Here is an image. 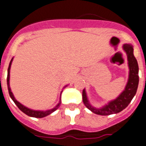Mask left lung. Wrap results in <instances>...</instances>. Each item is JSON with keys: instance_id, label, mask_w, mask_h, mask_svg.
I'll return each instance as SVG.
<instances>
[{"instance_id": "8db88e82", "label": "left lung", "mask_w": 146, "mask_h": 146, "mask_svg": "<svg viewBox=\"0 0 146 146\" xmlns=\"http://www.w3.org/2000/svg\"><path fill=\"white\" fill-rule=\"evenodd\" d=\"M123 49L127 54V64L129 68V76L125 89L115 100L110 101L102 108H96L89 104L85 89L82 91V100L87 108L92 113L99 115H110L117 113L125 109L135 96L139 86V65L133 54V46L131 44H124Z\"/></svg>"}]
</instances>
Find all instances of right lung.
I'll list each match as a JSON object with an SVG mask.
<instances>
[{"label":"right lung","mask_w":146,"mask_h":146,"mask_svg":"<svg viewBox=\"0 0 146 146\" xmlns=\"http://www.w3.org/2000/svg\"><path fill=\"white\" fill-rule=\"evenodd\" d=\"M12 60H13V57L12 59L11 60L10 64H9V67H8V69H7V89H8V92H9V95H10V97L11 98V100L14 101V103L16 104V106L19 108L20 110H22V112L25 113L26 115L29 116V117H36V118H42L50 114L53 112H54L56 110L60 107V100L59 104H57L56 107L53 108V109L49 110H46V111H41V110H31L29 108H27L25 106H23L22 104H21L19 103V101H17L15 100V98L14 96L13 93L11 92L10 88V84H9V80H10V69H11V63H12ZM64 86V87H66Z\"/></svg>","instance_id":"1"}]
</instances>
